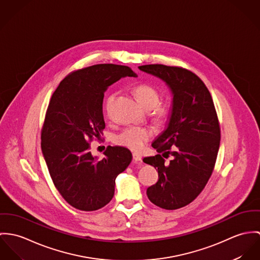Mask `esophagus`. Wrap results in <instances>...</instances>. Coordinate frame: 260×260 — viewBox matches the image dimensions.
I'll use <instances>...</instances> for the list:
<instances>
[{"instance_id":"1","label":"esophagus","mask_w":260,"mask_h":260,"mask_svg":"<svg viewBox=\"0 0 260 260\" xmlns=\"http://www.w3.org/2000/svg\"><path fill=\"white\" fill-rule=\"evenodd\" d=\"M133 159L135 162H140L142 161V156L139 154V153H133Z\"/></svg>"}]
</instances>
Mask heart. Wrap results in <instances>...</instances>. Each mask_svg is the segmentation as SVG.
Returning <instances> with one entry per match:
<instances>
[{
	"label": "heart",
	"instance_id": "1",
	"mask_svg": "<svg viewBox=\"0 0 260 260\" xmlns=\"http://www.w3.org/2000/svg\"><path fill=\"white\" fill-rule=\"evenodd\" d=\"M135 94L137 95L140 103L146 109L154 108L155 115L161 116L165 113L164 108L157 106L160 102V96L158 91L150 85L141 84L138 85L134 89ZM116 92L111 93L105 105V110L108 116H110L111 109L113 107L114 101L116 99ZM153 133L149 127L143 126H128L120 132L115 137V143L117 145L126 147L134 151H139L143 149L146 143L151 139Z\"/></svg>",
	"mask_w": 260,
	"mask_h": 260
}]
</instances>
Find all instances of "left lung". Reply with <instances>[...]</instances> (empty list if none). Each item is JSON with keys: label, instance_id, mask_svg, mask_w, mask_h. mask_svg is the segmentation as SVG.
<instances>
[{"label": "left lung", "instance_id": "8db88e82", "mask_svg": "<svg viewBox=\"0 0 260 260\" xmlns=\"http://www.w3.org/2000/svg\"><path fill=\"white\" fill-rule=\"evenodd\" d=\"M139 69L166 82L173 93L168 127L151 144L158 154L144 161L158 173L157 182L146 189L148 200L177 209L199 197L213 172L220 144L217 114L209 90L192 72L157 63Z\"/></svg>", "mask_w": 260, "mask_h": 260}]
</instances>
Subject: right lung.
<instances>
[{
	"instance_id": "1",
	"label": "right lung",
	"mask_w": 260,
	"mask_h": 260,
	"mask_svg": "<svg viewBox=\"0 0 260 260\" xmlns=\"http://www.w3.org/2000/svg\"><path fill=\"white\" fill-rule=\"evenodd\" d=\"M124 77L137 75L126 66H90L68 75L51 98L42 128V151L56 188L77 209L92 211L111 202L117 174L132 161V152L122 146L109 145L103 159L89 151V143L100 140L106 127L105 91Z\"/></svg>"
}]
</instances>
